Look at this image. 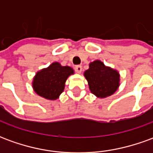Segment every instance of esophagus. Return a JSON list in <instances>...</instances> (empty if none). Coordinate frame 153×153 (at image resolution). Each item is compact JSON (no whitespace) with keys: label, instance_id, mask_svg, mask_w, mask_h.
Returning <instances> with one entry per match:
<instances>
[{"label":"esophagus","instance_id":"34e87169","mask_svg":"<svg viewBox=\"0 0 153 153\" xmlns=\"http://www.w3.org/2000/svg\"><path fill=\"white\" fill-rule=\"evenodd\" d=\"M74 70H75L77 73L80 74L82 72V66L81 65H76V66L74 67Z\"/></svg>","mask_w":153,"mask_h":153}]
</instances>
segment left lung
I'll list each match as a JSON object with an SVG mask.
<instances>
[{
    "label": "left lung",
    "instance_id": "obj_1",
    "mask_svg": "<svg viewBox=\"0 0 153 153\" xmlns=\"http://www.w3.org/2000/svg\"><path fill=\"white\" fill-rule=\"evenodd\" d=\"M90 91L100 98L115 93L120 86V74L111 67L106 66L101 60L89 64V69L84 72Z\"/></svg>",
    "mask_w": 153,
    "mask_h": 153
}]
</instances>
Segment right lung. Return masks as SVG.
Here are the masks:
<instances>
[{
    "label": "right lung",
    "mask_w": 153,
    "mask_h": 153,
    "mask_svg": "<svg viewBox=\"0 0 153 153\" xmlns=\"http://www.w3.org/2000/svg\"><path fill=\"white\" fill-rule=\"evenodd\" d=\"M73 74L71 67L62 66L60 63L54 62L36 74L33 81V90L46 99H57L64 91L68 77Z\"/></svg>",
    "instance_id": "right-lung-1"
}]
</instances>
